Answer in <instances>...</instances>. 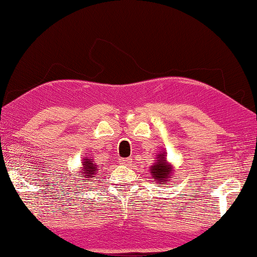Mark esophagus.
<instances>
[{
	"instance_id": "1",
	"label": "esophagus",
	"mask_w": 257,
	"mask_h": 257,
	"mask_svg": "<svg viewBox=\"0 0 257 257\" xmlns=\"http://www.w3.org/2000/svg\"><path fill=\"white\" fill-rule=\"evenodd\" d=\"M119 161H120L121 165H125V166H128V165H131L132 163L130 158H122V159H120Z\"/></svg>"
}]
</instances>
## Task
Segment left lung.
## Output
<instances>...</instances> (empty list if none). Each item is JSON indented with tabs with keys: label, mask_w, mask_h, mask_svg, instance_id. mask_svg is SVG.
<instances>
[{
	"label": "left lung",
	"mask_w": 257,
	"mask_h": 257,
	"mask_svg": "<svg viewBox=\"0 0 257 257\" xmlns=\"http://www.w3.org/2000/svg\"><path fill=\"white\" fill-rule=\"evenodd\" d=\"M151 173H152V177L159 182H165L166 179L170 177L171 167L170 165L166 164L164 154H159L157 164L151 168Z\"/></svg>",
	"instance_id": "1"
}]
</instances>
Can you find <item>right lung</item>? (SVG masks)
I'll return each instance as SVG.
<instances>
[{
	"label": "right lung",
	"instance_id": "right-lung-1",
	"mask_svg": "<svg viewBox=\"0 0 257 257\" xmlns=\"http://www.w3.org/2000/svg\"><path fill=\"white\" fill-rule=\"evenodd\" d=\"M85 160V163H84L83 165H84V170H83V173L85 174L84 175V178H87V180H89V179H91L94 175V172H96V167H94V165L91 163V160H87V158L86 159H84Z\"/></svg>",
	"mask_w": 257,
	"mask_h": 257
}]
</instances>
